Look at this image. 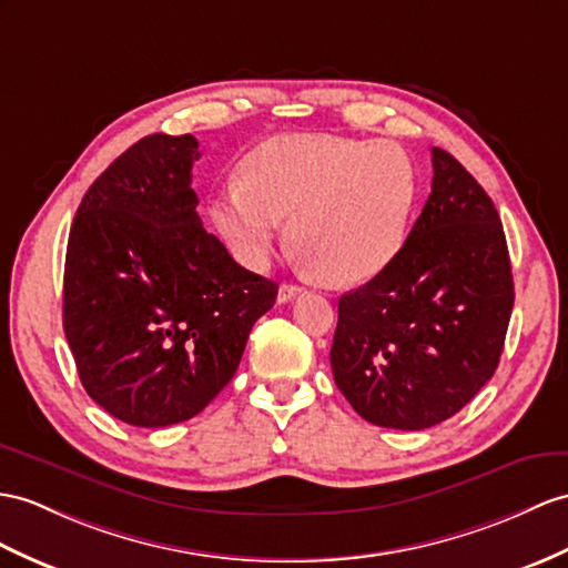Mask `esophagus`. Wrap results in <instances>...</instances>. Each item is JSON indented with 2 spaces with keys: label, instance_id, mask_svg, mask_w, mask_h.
Returning <instances> with one entry per match:
<instances>
[{
  "label": "esophagus",
  "instance_id": "obj_1",
  "mask_svg": "<svg viewBox=\"0 0 568 568\" xmlns=\"http://www.w3.org/2000/svg\"><path fill=\"white\" fill-rule=\"evenodd\" d=\"M301 292H303V288L296 286V284H282L280 292H276V301H280V303H288V301H294Z\"/></svg>",
  "mask_w": 568,
  "mask_h": 568
}]
</instances>
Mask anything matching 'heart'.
I'll return each instance as SVG.
<instances>
[{
	"mask_svg": "<svg viewBox=\"0 0 568 568\" xmlns=\"http://www.w3.org/2000/svg\"><path fill=\"white\" fill-rule=\"evenodd\" d=\"M417 202L405 149L332 134H284L257 144L239 183L219 190L210 216L241 265L260 270L282 236L332 286L368 282L397 255Z\"/></svg>",
	"mask_w": 568,
	"mask_h": 568,
	"instance_id": "heart-1",
	"label": "heart"
}]
</instances>
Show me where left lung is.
Here are the masks:
<instances>
[{"label":"left lung","mask_w":568,"mask_h":568,"mask_svg":"<svg viewBox=\"0 0 568 568\" xmlns=\"http://www.w3.org/2000/svg\"><path fill=\"white\" fill-rule=\"evenodd\" d=\"M405 245L337 303L329 364L337 388L376 426L422 432L450 419L504 352L514 274L499 212L448 151Z\"/></svg>","instance_id":"left-lung-1"}]
</instances>
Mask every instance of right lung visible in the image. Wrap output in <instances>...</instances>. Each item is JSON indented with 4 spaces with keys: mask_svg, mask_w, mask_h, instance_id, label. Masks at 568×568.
Wrapping results in <instances>:
<instances>
[{
    "mask_svg": "<svg viewBox=\"0 0 568 568\" xmlns=\"http://www.w3.org/2000/svg\"><path fill=\"white\" fill-rule=\"evenodd\" d=\"M192 134H149L93 180L64 260L62 323L81 385L115 419L187 422L226 388L276 284L206 233Z\"/></svg>",
    "mask_w": 568,
    "mask_h": 568,
    "instance_id": "add662e5",
    "label": "right lung"
}]
</instances>
